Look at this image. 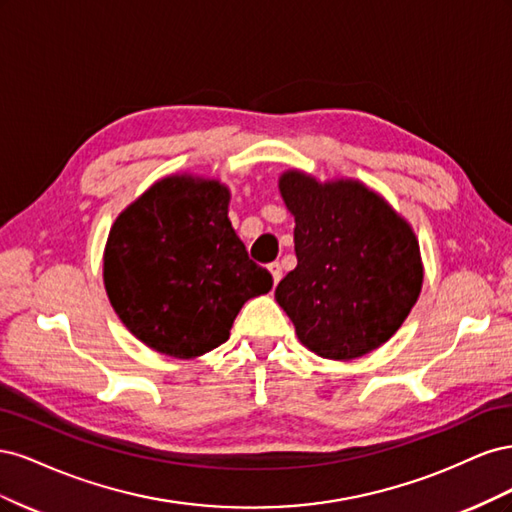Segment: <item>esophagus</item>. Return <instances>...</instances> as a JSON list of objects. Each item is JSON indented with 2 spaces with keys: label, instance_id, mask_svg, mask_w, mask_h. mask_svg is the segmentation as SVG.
I'll list each match as a JSON object with an SVG mask.
<instances>
[{
  "label": "esophagus",
  "instance_id": "obj_1",
  "mask_svg": "<svg viewBox=\"0 0 512 512\" xmlns=\"http://www.w3.org/2000/svg\"><path fill=\"white\" fill-rule=\"evenodd\" d=\"M269 271H271V277H273V284L282 280V265H280V262H271Z\"/></svg>",
  "mask_w": 512,
  "mask_h": 512
}]
</instances>
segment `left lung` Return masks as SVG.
<instances>
[{"mask_svg": "<svg viewBox=\"0 0 512 512\" xmlns=\"http://www.w3.org/2000/svg\"><path fill=\"white\" fill-rule=\"evenodd\" d=\"M294 215V267L275 299L301 344L324 359L350 361L395 335L423 286L410 224L361 181L320 183L299 170L280 177Z\"/></svg>", "mask_w": 512, "mask_h": 512, "instance_id": "obj_1", "label": "left lung"}]
</instances>
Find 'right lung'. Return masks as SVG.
<instances>
[{"label": "right lung", "instance_id": "add662e5", "mask_svg": "<svg viewBox=\"0 0 512 512\" xmlns=\"http://www.w3.org/2000/svg\"><path fill=\"white\" fill-rule=\"evenodd\" d=\"M215 179L173 175L119 213L104 288L128 331L156 352L194 359L224 344L245 301L273 286L228 220Z\"/></svg>", "mask_w": 512, "mask_h": 512}]
</instances>
